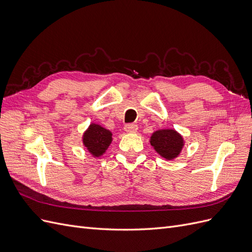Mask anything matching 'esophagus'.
Here are the masks:
<instances>
[{
    "mask_svg": "<svg viewBox=\"0 0 252 252\" xmlns=\"http://www.w3.org/2000/svg\"><path fill=\"white\" fill-rule=\"evenodd\" d=\"M124 129L127 132H135L136 130H138V125H135L133 123H128L125 125Z\"/></svg>",
    "mask_w": 252,
    "mask_h": 252,
    "instance_id": "1",
    "label": "esophagus"
}]
</instances>
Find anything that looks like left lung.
Segmentation results:
<instances>
[{"mask_svg": "<svg viewBox=\"0 0 252 252\" xmlns=\"http://www.w3.org/2000/svg\"><path fill=\"white\" fill-rule=\"evenodd\" d=\"M152 146L159 156L167 159L178 157L183 147L182 136L174 130H158L151 136Z\"/></svg>", "mask_w": 252, "mask_h": 252, "instance_id": "left-lung-1", "label": "left lung"}]
</instances>
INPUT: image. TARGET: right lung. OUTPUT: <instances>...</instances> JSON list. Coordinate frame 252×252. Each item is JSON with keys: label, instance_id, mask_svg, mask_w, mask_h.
Masks as SVG:
<instances>
[{"label": "right lung", "instance_id": "1", "mask_svg": "<svg viewBox=\"0 0 252 252\" xmlns=\"http://www.w3.org/2000/svg\"><path fill=\"white\" fill-rule=\"evenodd\" d=\"M111 132L100 125L91 124L84 133V145L94 157L103 155L111 143Z\"/></svg>", "mask_w": 252, "mask_h": 252}]
</instances>
